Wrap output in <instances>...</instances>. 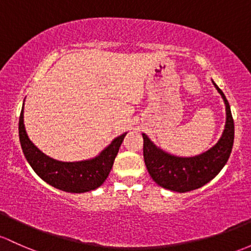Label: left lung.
I'll return each instance as SVG.
<instances>
[{
  "label": "left lung",
  "instance_id": "1",
  "mask_svg": "<svg viewBox=\"0 0 251 251\" xmlns=\"http://www.w3.org/2000/svg\"><path fill=\"white\" fill-rule=\"evenodd\" d=\"M226 105V124L223 136L214 147L194 157H179L161 150L143 133V156L152 180L162 188L188 192L205 185L223 170L232 151L234 124L224 92L213 81Z\"/></svg>",
  "mask_w": 251,
  "mask_h": 251
}]
</instances>
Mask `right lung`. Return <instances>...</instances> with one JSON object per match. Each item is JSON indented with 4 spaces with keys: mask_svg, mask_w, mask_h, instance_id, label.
Returning a JSON list of instances; mask_svg holds the SVG:
<instances>
[{
    "mask_svg": "<svg viewBox=\"0 0 251 251\" xmlns=\"http://www.w3.org/2000/svg\"><path fill=\"white\" fill-rule=\"evenodd\" d=\"M125 136L126 133H123L117 137L95 159L78 162H62L47 156L28 139L24 125V105L19 118L21 149L32 170L49 185L73 194L91 191L103 184L112 170Z\"/></svg>",
    "mask_w": 251,
    "mask_h": 251,
    "instance_id": "obj_1",
    "label": "right lung"
}]
</instances>
